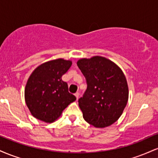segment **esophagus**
I'll use <instances>...</instances> for the list:
<instances>
[{
  "instance_id": "34e87169",
  "label": "esophagus",
  "mask_w": 158,
  "mask_h": 158,
  "mask_svg": "<svg viewBox=\"0 0 158 158\" xmlns=\"http://www.w3.org/2000/svg\"><path fill=\"white\" fill-rule=\"evenodd\" d=\"M75 96H76V97H77V99H79V92H77V93L75 94Z\"/></svg>"
}]
</instances>
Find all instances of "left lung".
I'll return each instance as SVG.
<instances>
[{"mask_svg":"<svg viewBox=\"0 0 158 158\" xmlns=\"http://www.w3.org/2000/svg\"><path fill=\"white\" fill-rule=\"evenodd\" d=\"M88 88L78 100L83 118L96 128L110 126L122 115L128 99V86L121 68L99 56L77 61Z\"/></svg>","mask_w":158,"mask_h":158,"instance_id":"8db88e82","label":"left lung"}]
</instances>
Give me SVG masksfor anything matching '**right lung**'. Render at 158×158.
<instances>
[{
  "label": "right lung",
  "mask_w": 158,
  "mask_h": 158,
  "mask_svg": "<svg viewBox=\"0 0 158 158\" xmlns=\"http://www.w3.org/2000/svg\"><path fill=\"white\" fill-rule=\"evenodd\" d=\"M71 60L56 59L39 65L27 79L24 89L27 106L36 119L47 123L57 120L77 97L69 93L61 77L70 69Z\"/></svg>",
  "instance_id": "obj_1"
}]
</instances>
